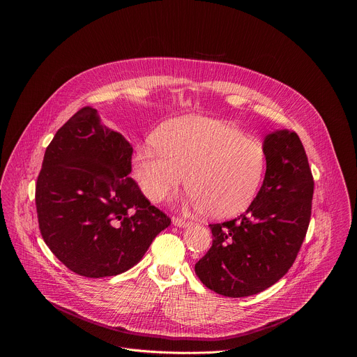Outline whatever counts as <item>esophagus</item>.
Segmentation results:
<instances>
[{
	"label": "esophagus",
	"mask_w": 357,
	"mask_h": 357,
	"mask_svg": "<svg viewBox=\"0 0 357 357\" xmlns=\"http://www.w3.org/2000/svg\"><path fill=\"white\" fill-rule=\"evenodd\" d=\"M172 223H174L175 226H178V227H186V226L190 225L189 220H185V219H182V218H174V219H172Z\"/></svg>",
	"instance_id": "34e87169"
}]
</instances>
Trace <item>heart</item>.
Masks as SVG:
<instances>
[{
  "label": "heart",
  "mask_w": 357,
  "mask_h": 357,
  "mask_svg": "<svg viewBox=\"0 0 357 357\" xmlns=\"http://www.w3.org/2000/svg\"><path fill=\"white\" fill-rule=\"evenodd\" d=\"M266 151L236 126L189 116L167 124L157 141L137 146L132 172L142 193L162 200L186 178L189 203L213 218H231L248 208L266 172Z\"/></svg>",
  "instance_id": "1"
}]
</instances>
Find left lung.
<instances>
[{
  "label": "left lung",
  "mask_w": 357,
  "mask_h": 357,
  "mask_svg": "<svg viewBox=\"0 0 357 357\" xmlns=\"http://www.w3.org/2000/svg\"><path fill=\"white\" fill-rule=\"evenodd\" d=\"M267 171L244 213L209 225L213 243L195 264L209 289L230 298L259 294L292 267L307 236L314 176L295 131H274L264 139Z\"/></svg>",
  "instance_id": "8db88e82"
}]
</instances>
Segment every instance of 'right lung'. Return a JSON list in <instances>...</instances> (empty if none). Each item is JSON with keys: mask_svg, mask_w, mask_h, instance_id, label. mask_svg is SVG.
Listing matches in <instances>:
<instances>
[{"mask_svg": "<svg viewBox=\"0 0 357 357\" xmlns=\"http://www.w3.org/2000/svg\"><path fill=\"white\" fill-rule=\"evenodd\" d=\"M132 146L93 107L75 113L45 151L35 188L39 230L70 271L101 278L134 267L171 219L131 172Z\"/></svg>", "mask_w": 357, "mask_h": 357, "instance_id": "1", "label": "right lung"}]
</instances>
